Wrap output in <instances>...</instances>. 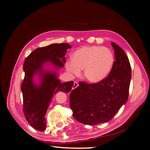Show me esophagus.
I'll return each mask as SVG.
<instances>
[{"label": "esophagus", "instance_id": "1", "mask_svg": "<svg viewBox=\"0 0 150 150\" xmlns=\"http://www.w3.org/2000/svg\"><path fill=\"white\" fill-rule=\"evenodd\" d=\"M79 86V84L77 82H76V81H75L74 82V84H73V88L74 89V88H76Z\"/></svg>", "mask_w": 150, "mask_h": 150}]
</instances>
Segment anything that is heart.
<instances>
[{
    "label": "heart",
    "instance_id": "heart-1",
    "mask_svg": "<svg viewBox=\"0 0 150 150\" xmlns=\"http://www.w3.org/2000/svg\"><path fill=\"white\" fill-rule=\"evenodd\" d=\"M115 54L110 48L100 45H84L73 53L65 63L66 69L73 75L83 70L88 82L96 83L107 77L115 65Z\"/></svg>",
    "mask_w": 150,
    "mask_h": 150
}]
</instances>
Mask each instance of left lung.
<instances>
[{
  "mask_svg": "<svg viewBox=\"0 0 150 150\" xmlns=\"http://www.w3.org/2000/svg\"><path fill=\"white\" fill-rule=\"evenodd\" d=\"M115 65L107 77L95 84L80 82L70 93L73 116L81 123L96 125L110 121L126 103L132 79L128 58L122 48L111 42Z\"/></svg>",
  "mask_w": 150,
  "mask_h": 150,
  "instance_id": "1",
  "label": "left lung"
}]
</instances>
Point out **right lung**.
Instances as JSON below:
<instances>
[{
  "instance_id": "right-lung-1",
  "label": "right lung",
  "mask_w": 150,
  "mask_h": 150,
  "mask_svg": "<svg viewBox=\"0 0 150 150\" xmlns=\"http://www.w3.org/2000/svg\"><path fill=\"white\" fill-rule=\"evenodd\" d=\"M67 43L39 47L25 59V77L22 83L24 113L30 126L38 131L46 128L45 116L52 98L59 91L69 93L74 83H62L59 70L64 67L65 55L71 48Z\"/></svg>"
}]
</instances>
